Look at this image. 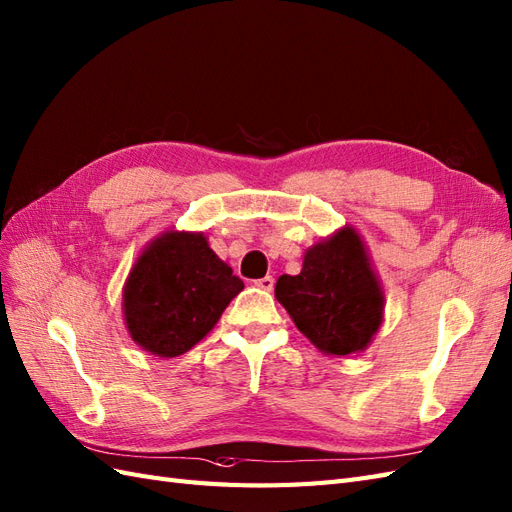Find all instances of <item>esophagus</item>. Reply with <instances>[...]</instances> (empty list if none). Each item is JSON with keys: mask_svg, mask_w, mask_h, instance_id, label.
<instances>
[{"mask_svg": "<svg viewBox=\"0 0 512 512\" xmlns=\"http://www.w3.org/2000/svg\"><path fill=\"white\" fill-rule=\"evenodd\" d=\"M255 285H257L259 289H264V291H272V287H274V279H272V276H264V279H257V281H255Z\"/></svg>", "mask_w": 512, "mask_h": 512, "instance_id": "esophagus-1", "label": "esophagus"}]
</instances>
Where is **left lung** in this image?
Returning a JSON list of instances; mask_svg holds the SVG:
<instances>
[{
    "instance_id": "8db88e82",
    "label": "left lung",
    "mask_w": 512,
    "mask_h": 512,
    "mask_svg": "<svg viewBox=\"0 0 512 512\" xmlns=\"http://www.w3.org/2000/svg\"><path fill=\"white\" fill-rule=\"evenodd\" d=\"M274 296L304 337L328 356L364 352L384 319V291L354 227L313 244L300 274L279 276Z\"/></svg>"
}]
</instances>
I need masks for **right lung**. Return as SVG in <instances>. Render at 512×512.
I'll return each instance as SVG.
<instances>
[{"label":"right lung","mask_w":512,"mask_h":512,"mask_svg":"<svg viewBox=\"0 0 512 512\" xmlns=\"http://www.w3.org/2000/svg\"><path fill=\"white\" fill-rule=\"evenodd\" d=\"M242 289V279L216 257L203 233H160L124 283L130 339L160 358L182 356L216 326Z\"/></svg>","instance_id":"1"}]
</instances>
